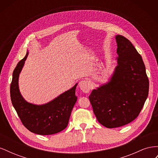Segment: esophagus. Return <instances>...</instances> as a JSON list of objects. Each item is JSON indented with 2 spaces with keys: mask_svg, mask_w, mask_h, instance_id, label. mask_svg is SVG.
Listing matches in <instances>:
<instances>
[{
  "mask_svg": "<svg viewBox=\"0 0 158 158\" xmlns=\"http://www.w3.org/2000/svg\"><path fill=\"white\" fill-rule=\"evenodd\" d=\"M79 88L84 93H89L91 89V84L88 80H82L79 83Z\"/></svg>",
  "mask_w": 158,
  "mask_h": 158,
  "instance_id": "34e87169",
  "label": "esophagus"
}]
</instances>
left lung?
<instances>
[{"mask_svg":"<svg viewBox=\"0 0 158 158\" xmlns=\"http://www.w3.org/2000/svg\"><path fill=\"white\" fill-rule=\"evenodd\" d=\"M117 66L111 81L94 89L89 96L100 124L116 128L139 115L148 98L149 80L141 55L126 37L116 36Z\"/></svg>","mask_w":158,"mask_h":158,"instance_id":"1","label":"left lung"}]
</instances>
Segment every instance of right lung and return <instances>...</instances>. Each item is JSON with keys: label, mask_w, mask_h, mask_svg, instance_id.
Here are the masks:
<instances>
[{"label": "right lung", "mask_w": 158, "mask_h": 158, "mask_svg": "<svg viewBox=\"0 0 158 158\" xmlns=\"http://www.w3.org/2000/svg\"><path fill=\"white\" fill-rule=\"evenodd\" d=\"M28 52L18 63L13 72L10 84V98L19 118L27 130L40 135H49L59 132L67 127L72 110L77 100L74 87L60 95L51 102L36 106L26 102L18 88L19 74L22 69Z\"/></svg>", "instance_id": "obj_1"}]
</instances>
